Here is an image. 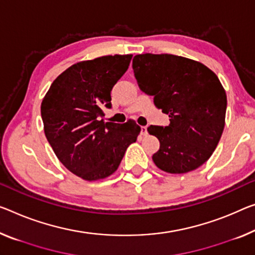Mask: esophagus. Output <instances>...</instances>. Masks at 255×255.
I'll return each instance as SVG.
<instances>
[{"instance_id": "obj_1", "label": "esophagus", "mask_w": 255, "mask_h": 255, "mask_svg": "<svg viewBox=\"0 0 255 255\" xmlns=\"http://www.w3.org/2000/svg\"><path fill=\"white\" fill-rule=\"evenodd\" d=\"M147 134V127H141V135Z\"/></svg>"}]
</instances>
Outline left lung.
I'll list each match as a JSON object with an SVG mask.
<instances>
[{"instance_id":"8db88e82","label":"left lung","mask_w":255,"mask_h":255,"mask_svg":"<svg viewBox=\"0 0 255 255\" xmlns=\"http://www.w3.org/2000/svg\"><path fill=\"white\" fill-rule=\"evenodd\" d=\"M132 67L141 91L170 117L167 127L147 128L159 140L156 166L180 174L203 165L225 128L227 96L218 76L201 62L167 53L138 54Z\"/></svg>"}]
</instances>
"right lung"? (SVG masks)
Returning <instances> with one entry per match:
<instances>
[{"label": "right lung", "mask_w": 255, "mask_h": 255, "mask_svg": "<svg viewBox=\"0 0 255 255\" xmlns=\"http://www.w3.org/2000/svg\"><path fill=\"white\" fill-rule=\"evenodd\" d=\"M132 54L81 61L61 73L41 105L44 133L66 168L88 181L114 173L141 128L134 121L107 122L103 108H112V89L124 75Z\"/></svg>", "instance_id": "right-lung-1"}]
</instances>
